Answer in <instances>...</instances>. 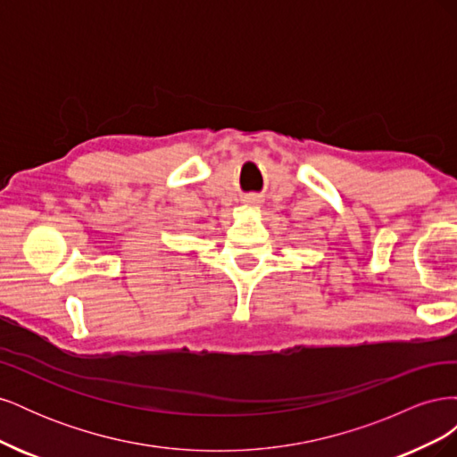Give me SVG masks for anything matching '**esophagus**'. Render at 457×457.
<instances>
[{
	"label": "esophagus",
	"instance_id": "34e87169",
	"mask_svg": "<svg viewBox=\"0 0 457 457\" xmlns=\"http://www.w3.org/2000/svg\"><path fill=\"white\" fill-rule=\"evenodd\" d=\"M244 204L250 205V207H259V205L262 204V200H261L259 196H253V195H252V196H245V198H244Z\"/></svg>",
	"mask_w": 457,
	"mask_h": 457
}]
</instances>
